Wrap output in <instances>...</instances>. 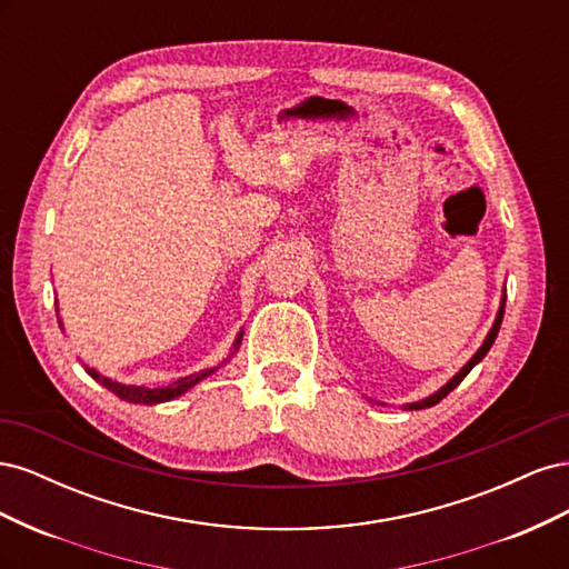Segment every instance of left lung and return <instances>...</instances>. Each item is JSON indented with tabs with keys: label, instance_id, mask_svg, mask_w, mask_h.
<instances>
[{
	"label": "left lung",
	"instance_id": "8db88e82",
	"mask_svg": "<svg viewBox=\"0 0 569 569\" xmlns=\"http://www.w3.org/2000/svg\"><path fill=\"white\" fill-rule=\"evenodd\" d=\"M503 311H506V295H503V299H501V308H498V313H496V320H493V327L489 330V335H487V339H485V343H481V347L477 349V353L468 360V363H465L462 368H460V372H456L449 382H446L439 391H435L432 396H427V399H422V401H416V403H406L403 408H408V410H422V408H432V406H437L443 396H449L462 380L465 377H468V372L479 363L481 358H485L487 353H489V349H491V343H493V339H496V335H498V330H501V322H503Z\"/></svg>",
	"mask_w": 569,
	"mask_h": 569
}]
</instances>
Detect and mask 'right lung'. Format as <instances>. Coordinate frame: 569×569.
<instances>
[{"mask_svg": "<svg viewBox=\"0 0 569 569\" xmlns=\"http://www.w3.org/2000/svg\"><path fill=\"white\" fill-rule=\"evenodd\" d=\"M59 325H61V320H59ZM242 335H244V332H239V335H237V339H234V347H232V353L239 349V343H242ZM232 353H230L228 358H232ZM84 372H88L94 382H99L101 387H107L111 393H116L118 399H123V401H128V403L157 406V403H166V401H173V399H178V396H182L187 389H192L194 385H199V382L203 380V377H209L211 372H216V368H211V370H203V372H194V375H187V377H182V380H176L173 385H168V387H153V389H149V387H134V385H120V382H113V380H109V377L99 375L94 368H88V366H84Z\"/></svg>", "mask_w": 569, "mask_h": 569, "instance_id": "obj_1", "label": "right lung"}]
</instances>
